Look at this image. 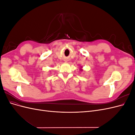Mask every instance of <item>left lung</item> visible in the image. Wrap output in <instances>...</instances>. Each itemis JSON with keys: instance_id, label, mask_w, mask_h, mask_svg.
<instances>
[{"instance_id": "8db88e82", "label": "left lung", "mask_w": 135, "mask_h": 135, "mask_svg": "<svg viewBox=\"0 0 135 135\" xmlns=\"http://www.w3.org/2000/svg\"><path fill=\"white\" fill-rule=\"evenodd\" d=\"M81 68H81V67L80 68V71H83V69H81Z\"/></svg>"}]
</instances>
